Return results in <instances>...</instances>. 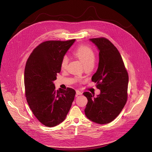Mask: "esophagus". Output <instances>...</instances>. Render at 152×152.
Instances as JSON below:
<instances>
[{
    "instance_id": "1",
    "label": "esophagus",
    "mask_w": 152,
    "mask_h": 152,
    "mask_svg": "<svg viewBox=\"0 0 152 152\" xmlns=\"http://www.w3.org/2000/svg\"><path fill=\"white\" fill-rule=\"evenodd\" d=\"M76 94L77 95H82V92L79 91V90H77L76 91Z\"/></svg>"
}]
</instances>
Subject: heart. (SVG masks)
Listing matches in <instances>:
<instances>
[{
  "instance_id": "heart-1",
  "label": "heart",
  "mask_w": 152,
  "mask_h": 152,
  "mask_svg": "<svg viewBox=\"0 0 152 152\" xmlns=\"http://www.w3.org/2000/svg\"><path fill=\"white\" fill-rule=\"evenodd\" d=\"M73 55L77 58L83 64V66L94 65L96 60V55L94 50L87 46L81 45L75 49L73 52ZM69 62V59L67 56H64L61 62V67L62 70H65Z\"/></svg>"
}]
</instances>
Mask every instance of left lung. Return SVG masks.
I'll list each match as a JSON object with an SVG mask.
<instances>
[{"label":"left lung","instance_id":"8db88e82","mask_svg":"<svg viewBox=\"0 0 152 152\" xmlns=\"http://www.w3.org/2000/svg\"><path fill=\"white\" fill-rule=\"evenodd\" d=\"M90 40L99 50L98 69L91 80L100 93L96 97L90 92L83 93L88 99L85 113L93 122L107 124L119 115L127 102L129 76L120 53L110 40L103 37Z\"/></svg>","mask_w":152,"mask_h":152}]
</instances>
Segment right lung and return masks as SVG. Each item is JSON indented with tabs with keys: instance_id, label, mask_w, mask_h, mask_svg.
I'll return each mask as SVG.
<instances>
[{
	"instance_id": "right-lung-1",
	"label": "right lung",
	"mask_w": 152,
	"mask_h": 152,
	"mask_svg": "<svg viewBox=\"0 0 152 152\" xmlns=\"http://www.w3.org/2000/svg\"><path fill=\"white\" fill-rule=\"evenodd\" d=\"M75 39L47 41L31 53L25 69V94L28 103L38 120L47 127H53L66 118L76 91L55 90L53 81L61 72V62Z\"/></svg>"
}]
</instances>
